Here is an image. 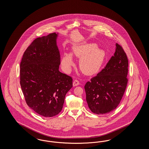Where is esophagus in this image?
Here are the masks:
<instances>
[{
    "instance_id": "obj_1",
    "label": "esophagus",
    "mask_w": 149,
    "mask_h": 149,
    "mask_svg": "<svg viewBox=\"0 0 149 149\" xmlns=\"http://www.w3.org/2000/svg\"><path fill=\"white\" fill-rule=\"evenodd\" d=\"M79 84H80L79 81H78V80H74V81H73V82H72V85H73L74 87L78 86V85H79Z\"/></svg>"
}]
</instances>
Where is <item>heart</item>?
<instances>
[{"mask_svg": "<svg viewBox=\"0 0 149 149\" xmlns=\"http://www.w3.org/2000/svg\"><path fill=\"white\" fill-rule=\"evenodd\" d=\"M97 47V45L94 43L75 46L73 47L72 54L80 58L79 67L85 75L95 74L104 63L106 52L103 49ZM61 63L65 72H69L74 64L72 54L64 53Z\"/></svg>", "mask_w": 149, "mask_h": 149, "instance_id": "b5f03b06", "label": "heart"}]
</instances>
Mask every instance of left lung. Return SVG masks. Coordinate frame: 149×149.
<instances>
[{
    "mask_svg": "<svg viewBox=\"0 0 149 149\" xmlns=\"http://www.w3.org/2000/svg\"><path fill=\"white\" fill-rule=\"evenodd\" d=\"M128 67L126 54L116 43L115 52L105 67L85 86L86 101L92 113L105 114L117 108L126 88Z\"/></svg>",
    "mask_w": 149,
    "mask_h": 149,
    "instance_id": "left-lung-1",
    "label": "left lung"
}]
</instances>
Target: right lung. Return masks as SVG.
Returning a JSON list of instances; mask_svg holds the SVG:
<instances>
[{
  "label": "right lung",
  "mask_w": 149,
  "mask_h": 149,
  "mask_svg": "<svg viewBox=\"0 0 149 149\" xmlns=\"http://www.w3.org/2000/svg\"><path fill=\"white\" fill-rule=\"evenodd\" d=\"M58 33L38 38L28 46L20 64V85L27 105L44 117L58 114L72 78L59 71Z\"/></svg>",
  "instance_id": "right-lung-1"
}]
</instances>
